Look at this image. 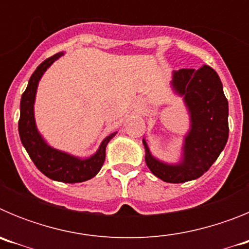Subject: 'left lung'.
<instances>
[{
    "mask_svg": "<svg viewBox=\"0 0 249 249\" xmlns=\"http://www.w3.org/2000/svg\"><path fill=\"white\" fill-rule=\"evenodd\" d=\"M173 91L183 97L191 128L183 141L182 160L177 164L153 157L146 140V163L151 172L168 183H183L199 178L221 155L228 140V101L217 72L210 66L199 70L182 68L172 74Z\"/></svg>",
    "mask_w": 249,
    "mask_h": 249,
    "instance_id": "left-lung-1",
    "label": "left lung"
}]
</instances>
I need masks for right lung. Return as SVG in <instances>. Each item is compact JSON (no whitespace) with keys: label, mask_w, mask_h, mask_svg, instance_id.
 Segmentation results:
<instances>
[{"label":"right lung","mask_w":249,"mask_h":249,"mask_svg":"<svg viewBox=\"0 0 249 249\" xmlns=\"http://www.w3.org/2000/svg\"><path fill=\"white\" fill-rule=\"evenodd\" d=\"M61 56H63V52H59L45 59L31 76L27 89L21 97L18 132L22 144L27 151L28 156L34 160L35 166L43 175L53 181L78 183V182L89 181L100 172L106 158V147L117 132L107 136L98 147L97 152L89 158H78L68 155L66 152L58 151L47 144V142L43 140L37 129L36 121H35L34 106L37 87L41 77L47 71V68Z\"/></svg>","instance_id":"right-lung-1"}]
</instances>
